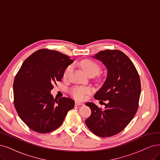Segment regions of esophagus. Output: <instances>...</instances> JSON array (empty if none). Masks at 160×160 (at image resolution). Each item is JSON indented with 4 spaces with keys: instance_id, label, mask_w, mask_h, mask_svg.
<instances>
[{
    "instance_id": "esophagus-1",
    "label": "esophagus",
    "mask_w": 160,
    "mask_h": 160,
    "mask_svg": "<svg viewBox=\"0 0 160 160\" xmlns=\"http://www.w3.org/2000/svg\"><path fill=\"white\" fill-rule=\"evenodd\" d=\"M84 105V103H82V102H78V101L75 102V105H76V106H78V105Z\"/></svg>"
}]
</instances>
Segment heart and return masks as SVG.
<instances>
[{"mask_svg":"<svg viewBox=\"0 0 160 160\" xmlns=\"http://www.w3.org/2000/svg\"><path fill=\"white\" fill-rule=\"evenodd\" d=\"M80 67L86 74L90 75L92 74H97L100 70L99 65L90 59H84L80 62ZM72 68V65H69L66 68L63 72L64 78H67ZM92 90L90 88L83 86H74L70 88L69 92L73 98L78 100H83L86 98V95L91 92Z\"/></svg>","mask_w":160,"mask_h":160,"instance_id":"b5f03b06","label":"heart"}]
</instances>
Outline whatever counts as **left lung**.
<instances>
[{
	"instance_id": "left-lung-1",
	"label": "left lung",
	"mask_w": 160,
	"mask_h": 160,
	"mask_svg": "<svg viewBox=\"0 0 160 160\" xmlns=\"http://www.w3.org/2000/svg\"><path fill=\"white\" fill-rule=\"evenodd\" d=\"M93 57L101 61L108 70L107 79L94 98L108 103L102 109L93 103H86L92 113L85 122L93 134L109 137L122 131L137 113L140 79L132 62L119 50L102 51Z\"/></svg>"
}]
</instances>
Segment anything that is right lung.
<instances>
[{
	"label": "right lung",
	"mask_w": 160,
	"mask_h": 160,
	"mask_svg": "<svg viewBox=\"0 0 160 160\" xmlns=\"http://www.w3.org/2000/svg\"><path fill=\"white\" fill-rule=\"evenodd\" d=\"M73 61L60 52L42 49L28 57L16 74L13 84L14 107L20 119L33 131H54L74 107L73 99L63 97L57 100L50 93Z\"/></svg>",
	"instance_id": "1"
}]
</instances>
